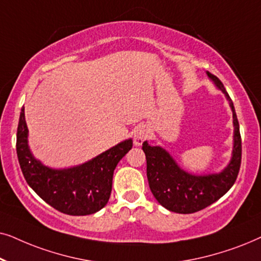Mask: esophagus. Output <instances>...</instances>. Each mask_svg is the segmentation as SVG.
<instances>
[{
  "label": "esophagus",
  "mask_w": 261,
  "mask_h": 261,
  "mask_svg": "<svg viewBox=\"0 0 261 261\" xmlns=\"http://www.w3.org/2000/svg\"><path fill=\"white\" fill-rule=\"evenodd\" d=\"M149 135V129L147 126H139L137 127V129L134 130V137H133V141L135 146H141L142 142H144L146 139L148 138Z\"/></svg>",
  "instance_id": "34e87169"
}]
</instances>
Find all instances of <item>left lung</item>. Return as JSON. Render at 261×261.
I'll list each match as a JSON object with an SVG mask.
<instances>
[{
    "label": "left lung",
    "instance_id": "1",
    "mask_svg": "<svg viewBox=\"0 0 261 261\" xmlns=\"http://www.w3.org/2000/svg\"><path fill=\"white\" fill-rule=\"evenodd\" d=\"M209 80L223 92L233 113V151L228 165L217 173L192 174L181 169L162 146L144 141L147 179L153 196L164 208L178 214H192L220 199L237 180L241 164V137L235 109L222 82L206 71Z\"/></svg>",
    "mask_w": 261,
    "mask_h": 261
}]
</instances>
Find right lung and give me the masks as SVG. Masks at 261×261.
I'll use <instances>...</instances> for the list:
<instances>
[{
	"label": "right lung",
	"instance_id": "right-lung-1",
	"mask_svg": "<svg viewBox=\"0 0 261 261\" xmlns=\"http://www.w3.org/2000/svg\"><path fill=\"white\" fill-rule=\"evenodd\" d=\"M132 146L133 140L127 139L81 165L53 169L44 165L32 153L24 108L21 109L16 153L24 179L39 197L67 215H90L108 203L114 170Z\"/></svg>",
	"mask_w": 261,
	"mask_h": 261
}]
</instances>
